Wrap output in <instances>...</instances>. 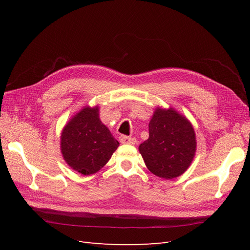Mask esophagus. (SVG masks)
Returning a JSON list of instances; mask_svg holds the SVG:
<instances>
[{
    "label": "esophagus",
    "instance_id": "1",
    "mask_svg": "<svg viewBox=\"0 0 250 250\" xmlns=\"http://www.w3.org/2000/svg\"><path fill=\"white\" fill-rule=\"evenodd\" d=\"M120 142L122 144H129V145H134L137 143V140L131 137H126V135H122L120 137Z\"/></svg>",
    "mask_w": 250,
    "mask_h": 250
}]
</instances>
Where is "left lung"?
I'll return each mask as SVG.
<instances>
[{"instance_id": "obj_1", "label": "left lung", "mask_w": 250, "mask_h": 250, "mask_svg": "<svg viewBox=\"0 0 250 250\" xmlns=\"http://www.w3.org/2000/svg\"><path fill=\"white\" fill-rule=\"evenodd\" d=\"M196 144L190 121L172 107H157L149 123V139L141 144L139 150L151 173L172 179L190 167Z\"/></svg>"}]
</instances>
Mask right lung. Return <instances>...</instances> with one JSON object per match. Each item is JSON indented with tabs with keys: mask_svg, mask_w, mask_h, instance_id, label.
Listing matches in <instances>:
<instances>
[{
	"mask_svg": "<svg viewBox=\"0 0 250 250\" xmlns=\"http://www.w3.org/2000/svg\"><path fill=\"white\" fill-rule=\"evenodd\" d=\"M119 142L99 119V107H83L64 126L60 148L65 163L83 175L102 169Z\"/></svg>",
	"mask_w": 250,
	"mask_h": 250,
	"instance_id": "right-lung-1",
	"label": "right lung"
}]
</instances>
